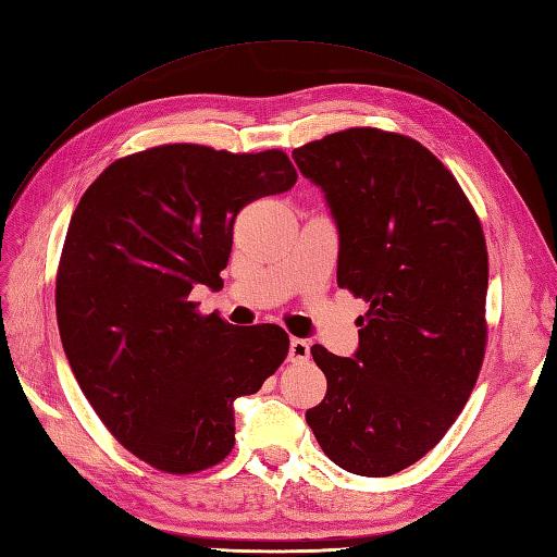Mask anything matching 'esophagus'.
<instances>
[{"mask_svg": "<svg viewBox=\"0 0 557 557\" xmlns=\"http://www.w3.org/2000/svg\"><path fill=\"white\" fill-rule=\"evenodd\" d=\"M288 357H290V361H307L309 359V343L300 341V337H293Z\"/></svg>", "mask_w": 557, "mask_h": 557, "instance_id": "obj_1", "label": "esophagus"}]
</instances>
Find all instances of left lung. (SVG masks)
Instances as JSON below:
<instances>
[{"label": "left lung", "mask_w": 557, "mask_h": 557, "mask_svg": "<svg viewBox=\"0 0 557 557\" xmlns=\"http://www.w3.org/2000/svg\"><path fill=\"white\" fill-rule=\"evenodd\" d=\"M341 232L337 286L369 302L355 359L321 345L329 389L307 423L335 466L389 478L435 449L463 411L486 349L480 216L423 144L349 127L295 148Z\"/></svg>", "instance_id": "1"}]
</instances>
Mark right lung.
Returning a JSON list of instances; mask_svg holds the SVG:
<instances>
[{"label":"right lung","mask_w":557,"mask_h":557,"mask_svg":"<svg viewBox=\"0 0 557 557\" xmlns=\"http://www.w3.org/2000/svg\"><path fill=\"white\" fill-rule=\"evenodd\" d=\"M295 182L278 148L165 144L111 162L77 202L57 271L63 351L108 432L156 470L222 463L234 399L288 357L281 325L236 329L191 293L222 286L236 214Z\"/></svg>","instance_id":"right-lung-1"}]
</instances>
